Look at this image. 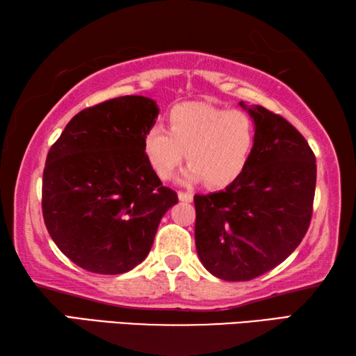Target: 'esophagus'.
Instances as JSON below:
<instances>
[{"instance_id": "34e87169", "label": "esophagus", "mask_w": 356, "mask_h": 356, "mask_svg": "<svg viewBox=\"0 0 356 356\" xmlns=\"http://www.w3.org/2000/svg\"><path fill=\"white\" fill-rule=\"evenodd\" d=\"M178 199L181 200V202H192V199H194V195H192L191 192L179 191V192H178Z\"/></svg>"}]
</instances>
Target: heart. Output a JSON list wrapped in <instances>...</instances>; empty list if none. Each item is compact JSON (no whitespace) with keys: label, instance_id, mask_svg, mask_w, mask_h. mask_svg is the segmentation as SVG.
<instances>
[{"label":"heart","instance_id":"obj_1","mask_svg":"<svg viewBox=\"0 0 356 356\" xmlns=\"http://www.w3.org/2000/svg\"><path fill=\"white\" fill-rule=\"evenodd\" d=\"M255 140V121L243 110L189 102L172 108L168 131L153 126L145 132L143 153L161 179L173 177L186 153V183L205 179L211 188H224L241 177Z\"/></svg>","mask_w":356,"mask_h":356}]
</instances>
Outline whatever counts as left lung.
<instances>
[{"mask_svg": "<svg viewBox=\"0 0 356 356\" xmlns=\"http://www.w3.org/2000/svg\"><path fill=\"white\" fill-rule=\"evenodd\" d=\"M243 108L257 127L254 153L225 189L194 195L195 248L203 266L224 281H250L298 248L311 224L316 156L306 138L261 106Z\"/></svg>", "mask_w": 356, "mask_h": 356, "instance_id": "obj_1", "label": "left lung"}]
</instances>
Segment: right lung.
<instances>
[{"label":"right lung","instance_id":"right-lung-1","mask_svg":"<svg viewBox=\"0 0 356 356\" xmlns=\"http://www.w3.org/2000/svg\"><path fill=\"white\" fill-rule=\"evenodd\" d=\"M159 108L149 97H115L81 110L47 154L42 214L58 249L99 275L147 259L164 214L178 203L143 153Z\"/></svg>","mask_w":356,"mask_h":356}]
</instances>
